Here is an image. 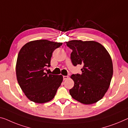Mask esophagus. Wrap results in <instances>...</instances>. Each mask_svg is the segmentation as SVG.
I'll return each mask as SVG.
<instances>
[{
	"label": "esophagus",
	"instance_id": "esophagus-1",
	"mask_svg": "<svg viewBox=\"0 0 128 128\" xmlns=\"http://www.w3.org/2000/svg\"><path fill=\"white\" fill-rule=\"evenodd\" d=\"M68 78V76H63V80H66Z\"/></svg>",
	"mask_w": 128,
	"mask_h": 128
}]
</instances>
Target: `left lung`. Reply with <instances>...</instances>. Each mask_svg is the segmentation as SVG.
I'll return each instance as SVG.
<instances>
[{"label":"left lung","mask_w":128,"mask_h":128,"mask_svg":"<svg viewBox=\"0 0 128 128\" xmlns=\"http://www.w3.org/2000/svg\"><path fill=\"white\" fill-rule=\"evenodd\" d=\"M72 49L70 59L74 66H83L81 75H72L74 86L70 94L85 104H95L104 96L113 74L112 60L102 45L94 41L72 40L66 42Z\"/></svg>","instance_id":"left-lung-1"}]
</instances>
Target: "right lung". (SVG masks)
<instances>
[{
	"label": "right lung",
	"instance_id": "right-lung-1",
	"mask_svg": "<svg viewBox=\"0 0 128 128\" xmlns=\"http://www.w3.org/2000/svg\"><path fill=\"white\" fill-rule=\"evenodd\" d=\"M61 42L40 40L30 41L20 49L16 64L19 85L28 100L44 104L53 99L62 84V75L45 72L50 66V59Z\"/></svg>",
	"mask_w": 128,
	"mask_h": 128
}]
</instances>
